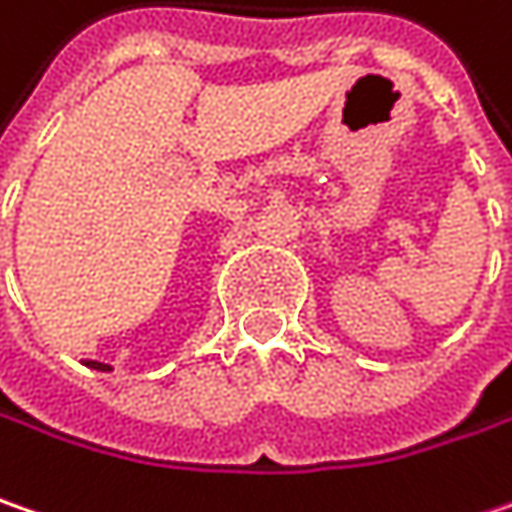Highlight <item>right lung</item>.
Instances as JSON below:
<instances>
[{"instance_id":"obj_1","label":"right lung","mask_w":512,"mask_h":512,"mask_svg":"<svg viewBox=\"0 0 512 512\" xmlns=\"http://www.w3.org/2000/svg\"><path fill=\"white\" fill-rule=\"evenodd\" d=\"M86 366H89V369H97V371H112L109 366H106V363H97V360H89Z\"/></svg>"}]
</instances>
